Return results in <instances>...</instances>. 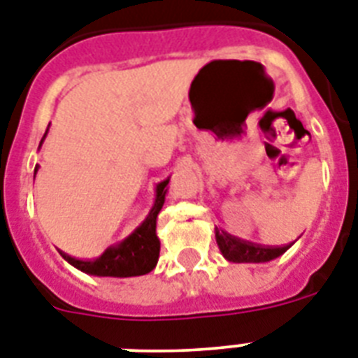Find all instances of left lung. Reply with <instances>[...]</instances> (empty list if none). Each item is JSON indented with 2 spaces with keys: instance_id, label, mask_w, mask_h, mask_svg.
Segmentation results:
<instances>
[{
  "instance_id": "obj_1",
  "label": "left lung",
  "mask_w": 358,
  "mask_h": 358,
  "mask_svg": "<svg viewBox=\"0 0 358 358\" xmlns=\"http://www.w3.org/2000/svg\"><path fill=\"white\" fill-rule=\"evenodd\" d=\"M216 242L224 257L231 262H268V260L277 259L292 244L287 245H262L245 242V240L234 238L225 231L216 229Z\"/></svg>"
}]
</instances>
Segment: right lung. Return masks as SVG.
<instances>
[{
    "label": "right lung",
    "instance_id": "add662e5",
    "mask_svg": "<svg viewBox=\"0 0 358 358\" xmlns=\"http://www.w3.org/2000/svg\"><path fill=\"white\" fill-rule=\"evenodd\" d=\"M166 185H168V179L157 187V199L153 208H151L150 216L122 244L107 248L103 251L101 257L94 260H79L76 257L66 255V253H62V257L71 266H76L77 270L90 273V275L133 277L150 273L155 268L157 260H159V251H161V242L157 238L155 229L157 216H159L162 205H164Z\"/></svg>",
    "mask_w": 358,
    "mask_h": 358
}]
</instances>
